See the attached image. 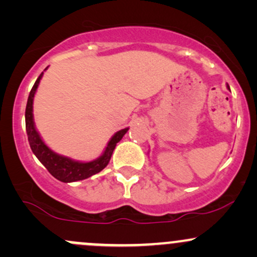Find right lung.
Listing matches in <instances>:
<instances>
[{
  "instance_id": "add662e5",
  "label": "right lung",
  "mask_w": 257,
  "mask_h": 257,
  "mask_svg": "<svg viewBox=\"0 0 257 257\" xmlns=\"http://www.w3.org/2000/svg\"><path fill=\"white\" fill-rule=\"evenodd\" d=\"M42 76L43 72L38 76L36 82H35L34 87H32L30 94H29L28 104H26L25 110L26 133H28L29 144H30L32 152H34V155L38 158V161L47 168V170H48L55 179H58L59 181L75 182L79 181V180L90 178L91 175L101 172V170L107 166L117 143H119L120 139L124 137V134L128 132L129 128H124L122 129V131L117 132L116 134L111 138V140L108 141L107 147L105 149L104 153H102L98 159H95V161L82 163V162L73 161L71 158L64 157V156H60L58 155V153L53 152L52 150L43 143V140L41 139L36 128H35L34 114H32L34 96Z\"/></svg>"
}]
</instances>
